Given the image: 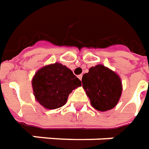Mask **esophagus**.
<instances>
[{
  "mask_svg": "<svg viewBox=\"0 0 149 149\" xmlns=\"http://www.w3.org/2000/svg\"><path fill=\"white\" fill-rule=\"evenodd\" d=\"M78 78H79L80 80H82V78H83V74H79V75L78 76Z\"/></svg>",
  "mask_w": 149,
  "mask_h": 149,
  "instance_id": "obj_1",
  "label": "esophagus"
}]
</instances>
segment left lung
Masks as SVG:
<instances>
[{"label":"left lung","instance_id":"8db88e82","mask_svg":"<svg viewBox=\"0 0 149 149\" xmlns=\"http://www.w3.org/2000/svg\"><path fill=\"white\" fill-rule=\"evenodd\" d=\"M82 83L91 106L100 111L114 108L121 97L123 86L120 77L102 64L91 66L83 75Z\"/></svg>","mask_w":149,"mask_h":149}]
</instances>
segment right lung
I'll list each match as a JSON object with an SVG mask.
<instances>
[{
	"label": "right lung",
	"instance_id": "obj_1",
	"mask_svg": "<svg viewBox=\"0 0 149 149\" xmlns=\"http://www.w3.org/2000/svg\"><path fill=\"white\" fill-rule=\"evenodd\" d=\"M82 83L71 70L59 63L42 66L32 79L35 100L46 109H57L65 105L73 90Z\"/></svg>",
	"mask_w": 149,
	"mask_h": 149
}]
</instances>
